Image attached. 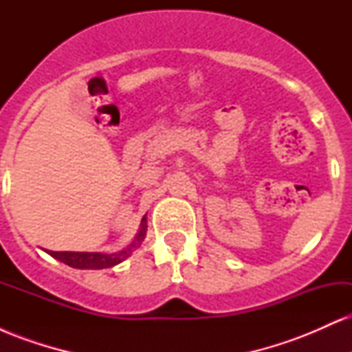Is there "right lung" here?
<instances>
[{"instance_id": "right-lung-1", "label": "right lung", "mask_w": 352, "mask_h": 352, "mask_svg": "<svg viewBox=\"0 0 352 352\" xmlns=\"http://www.w3.org/2000/svg\"><path fill=\"white\" fill-rule=\"evenodd\" d=\"M145 232H147V218H142V223H140V230L137 233L131 245L127 248L120 250L117 253H89V252H51L47 250V253L51 254L56 260L63 261V263L72 266V268L79 270H104V268H112V266L119 265L120 261H124L125 258L131 256V253L135 248H139L140 243L144 241Z\"/></svg>"}]
</instances>
